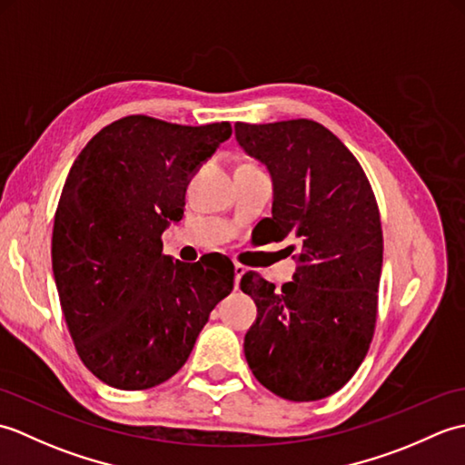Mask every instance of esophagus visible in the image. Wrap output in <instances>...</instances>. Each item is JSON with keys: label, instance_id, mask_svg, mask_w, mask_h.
Listing matches in <instances>:
<instances>
[{"label": "esophagus", "instance_id": "1", "mask_svg": "<svg viewBox=\"0 0 465 465\" xmlns=\"http://www.w3.org/2000/svg\"><path fill=\"white\" fill-rule=\"evenodd\" d=\"M233 272H235V290H238L240 288V282H242V278H243L245 272H248V270H245V265L235 263L233 265Z\"/></svg>", "mask_w": 465, "mask_h": 465}]
</instances>
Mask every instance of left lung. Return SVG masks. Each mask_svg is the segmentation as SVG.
I'll return each instance as SVG.
<instances>
[{
    "mask_svg": "<svg viewBox=\"0 0 465 465\" xmlns=\"http://www.w3.org/2000/svg\"><path fill=\"white\" fill-rule=\"evenodd\" d=\"M235 140L272 175L273 240L300 243L293 282L282 290L253 272L242 278L258 305L245 360L275 396L328 398L358 371L373 338L383 260L378 202L353 153L318 122H238Z\"/></svg>",
    "mask_w": 465,
    "mask_h": 465,
    "instance_id": "8db88e82",
    "label": "left lung"
}]
</instances>
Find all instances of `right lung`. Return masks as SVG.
Returning a JSON list of instances; mask_svg holds the SVG:
<instances>
[{"instance_id": "obj_1", "label": "right lung", "mask_w": 465, "mask_h": 465, "mask_svg": "<svg viewBox=\"0 0 465 465\" xmlns=\"http://www.w3.org/2000/svg\"><path fill=\"white\" fill-rule=\"evenodd\" d=\"M230 135L227 122L127 115L97 132L69 170L54 220V278L77 355L112 388L170 380L233 290L227 258L183 263L162 252L192 175Z\"/></svg>"}]
</instances>
